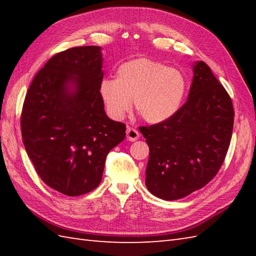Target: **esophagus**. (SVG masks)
Instances as JSON below:
<instances>
[{
	"instance_id": "obj_1",
	"label": "esophagus",
	"mask_w": 256,
	"mask_h": 256,
	"mask_svg": "<svg viewBox=\"0 0 256 256\" xmlns=\"http://www.w3.org/2000/svg\"><path fill=\"white\" fill-rule=\"evenodd\" d=\"M138 138H140V132L136 128H128L126 130V138L130 140V142H135V140H138Z\"/></svg>"
}]
</instances>
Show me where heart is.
Wrapping results in <instances>:
<instances>
[{
  "label": "heart",
  "mask_w": 256,
  "mask_h": 256,
  "mask_svg": "<svg viewBox=\"0 0 256 256\" xmlns=\"http://www.w3.org/2000/svg\"><path fill=\"white\" fill-rule=\"evenodd\" d=\"M187 90L184 76L148 58L122 64L116 79L103 78L99 94L108 116L120 121L132 106L145 122L164 123L180 110ZM132 101L130 102L129 100Z\"/></svg>",
  "instance_id": "obj_1"
}]
</instances>
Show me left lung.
I'll return each mask as SVG.
<instances>
[{"instance_id":"obj_1","label":"left lung","mask_w":256,"mask_h":256,"mask_svg":"<svg viewBox=\"0 0 256 256\" xmlns=\"http://www.w3.org/2000/svg\"><path fill=\"white\" fill-rule=\"evenodd\" d=\"M188 100L168 121L140 128L150 148L145 184L167 201L206 186L224 162L233 130L232 101L204 62L192 64Z\"/></svg>"}]
</instances>
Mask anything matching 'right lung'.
<instances>
[{
    "label": "right lung",
    "instance_id": "add662e5",
    "mask_svg": "<svg viewBox=\"0 0 256 256\" xmlns=\"http://www.w3.org/2000/svg\"><path fill=\"white\" fill-rule=\"evenodd\" d=\"M100 46L57 54L37 72L20 118L27 155L46 184L66 196L99 186L106 155L125 138V124L108 118L99 94Z\"/></svg>",
    "mask_w": 256,
    "mask_h": 256
}]
</instances>
